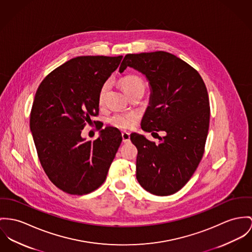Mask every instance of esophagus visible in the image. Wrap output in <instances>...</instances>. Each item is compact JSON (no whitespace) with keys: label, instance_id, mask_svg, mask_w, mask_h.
<instances>
[{"label":"esophagus","instance_id":"34e87169","mask_svg":"<svg viewBox=\"0 0 252 252\" xmlns=\"http://www.w3.org/2000/svg\"><path fill=\"white\" fill-rule=\"evenodd\" d=\"M122 137H123V142H124V143H128V142H129L130 135H129L128 132H126V131L122 132Z\"/></svg>","mask_w":252,"mask_h":252}]
</instances>
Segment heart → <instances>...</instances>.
Masks as SVG:
<instances>
[{
	"label": "heart",
	"instance_id": "b5f03b06",
	"mask_svg": "<svg viewBox=\"0 0 252 252\" xmlns=\"http://www.w3.org/2000/svg\"><path fill=\"white\" fill-rule=\"evenodd\" d=\"M120 84L123 88V90L126 92V94L129 97L133 93H135L139 90L145 89V81L143 78L136 75H128L120 79ZM109 88V82L105 81L101 84L98 94H97V100L98 103L101 104L104 100V97L106 96V93ZM138 116L135 113H116L108 119V123L117 128L120 129H130L132 128L137 123Z\"/></svg>",
	"mask_w": 252,
	"mask_h": 252
}]
</instances>
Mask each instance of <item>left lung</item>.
I'll list each match as a JSON object with an SVG mask.
<instances>
[{
  "mask_svg": "<svg viewBox=\"0 0 252 252\" xmlns=\"http://www.w3.org/2000/svg\"><path fill=\"white\" fill-rule=\"evenodd\" d=\"M127 67L146 75L153 89L142 128L154 136L165 133L158 144L130 135L138 150L137 180L151 194H174L190 180L204 154L210 121L207 88L194 68L167 52L128 54L120 73Z\"/></svg>",
  "mask_w": 252,
  "mask_h": 252,
  "instance_id": "8db88e82",
  "label": "left lung"
}]
</instances>
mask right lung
Returning a JSON list of instances; mask_svg holds the SVG:
<instances>
[{
    "mask_svg": "<svg viewBox=\"0 0 252 252\" xmlns=\"http://www.w3.org/2000/svg\"><path fill=\"white\" fill-rule=\"evenodd\" d=\"M123 56L70 59L42 80L32 103L30 127L40 164L63 192L89 194L106 179L122 143L116 127L98 125L100 135L85 141L81 131L98 115V90ZM96 121H94L95 123Z\"/></svg>",
    "mask_w": 252,
    "mask_h": 252,
    "instance_id": "right-lung-1",
    "label": "right lung"
}]
</instances>
